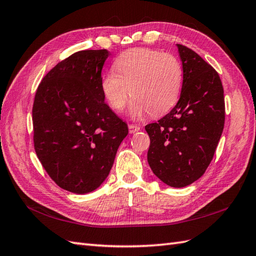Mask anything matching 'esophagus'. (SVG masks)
I'll use <instances>...</instances> for the list:
<instances>
[{
    "mask_svg": "<svg viewBox=\"0 0 256 256\" xmlns=\"http://www.w3.org/2000/svg\"><path fill=\"white\" fill-rule=\"evenodd\" d=\"M140 131V128L138 126V125H135V124H130L128 125V132L133 134V133H136Z\"/></svg>",
    "mask_w": 256,
    "mask_h": 256,
    "instance_id": "1",
    "label": "esophagus"
}]
</instances>
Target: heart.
<instances>
[{
	"label": "heart",
	"instance_id": "1",
	"mask_svg": "<svg viewBox=\"0 0 256 256\" xmlns=\"http://www.w3.org/2000/svg\"><path fill=\"white\" fill-rule=\"evenodd\" d=\"M114 72L102 77L101 86L108 104L122 111L131 98L133 118L146 113L160 116L176 104L180 96L184 72L182 64L170 54L148 48L124 52L114 62Z\"/></svg>",
	"mask_w": 256,
	"mask_h": 256
}]
</instances>
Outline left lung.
<instances>
[{
  "label": "left lung",
  "mask_w": 256,
  "mask_h": 256,
  "mask_svg": "<svg viewBox=\"0 0 256 256\" xmlns=\"http://www.w3.org/2000/svg\"><path fill=\"white\" fill-rule=\"evenodd\" d=\"M182 64L180 98L158 122L148 124L150 170L170 187L182 188L204 175L224 126V86L218 72L190 48L177 44Z\"/></svg>",
  "instance_id": "left-lung-1"
}]
</instances>
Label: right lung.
<instances>
[{"label": "right lung", "mask_w": 256, "mask_h": 256, "mask_svg": "<svg viewBox=\"0 0 256 256\" xmlns=\"http://www.w3.org/2000/svg\"><path fill=\"white\" fill-rule=\"evenodd\" d=\"M108 54H72L45 76L35 94L37 157L52 180L74 194L100 187L128 133V124L104 102L101 72Z\"/></svg>", "instance_id": "right-lung-1"}]
</instances>
